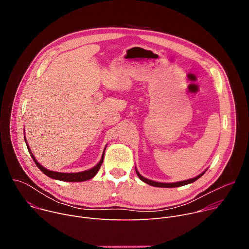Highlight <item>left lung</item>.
<instances>
[{"label": "left lung", "mask_w": 249, "mask_h": 249, "mask_svg": "<svg viewBox=\"0 0 249 249\" xmlns=\"http://www.w3.org/2000/svg\"><path fill=\"white\" fill-rule=\"evenodd\" d=\"M139 178L142 180L146 182L147 184L149 185H152V186H155V187H164V188H171V187H179V186H183V185H186V184H189V183H192L194 181H196L197 179H199L200 177L205 173V171L203 173H201L200 175L194 177V178H191V179H188V180H184V181H180V182H175V183H160V182H156V181H152V180H149L147 178H145V177L142 176L137 170H136Z\"/></svg>", "instance_id": "8db88e82"}]
</instances>
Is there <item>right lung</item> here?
I'll use <instances>...</instances> for the list:
<instances>
[{"instance_id": "obj_1", "label": "right lung", "mask_w": 249, "mask_h": 249, "mask_svg": "<svg viewBox=\"0 0 249 249\" xmlns=\"http://www.w3.org/2000/svg\"><path fill=\"white\" fill-rule=\"evenodd\" d=\"M25 143H26V140H25ZM26 146H27V149H28V152L31 156V158L33 159L35 164L37 165V167L47 176L51 177V178H54V179H58V180H61V181H68V182H81V181H87L90 178H92V177L98 172L101 164H102V161H103V158H104V152H103V155L101 157V160L100 161L92 168L89 169V170H86V171H82V172H76V173H64V172H56V171H51V170H48L46 169L45 167H43L36 160H35L34 156L31 154V151L29 150V147L26 143Z\"/></svg>"}]
</instances>
